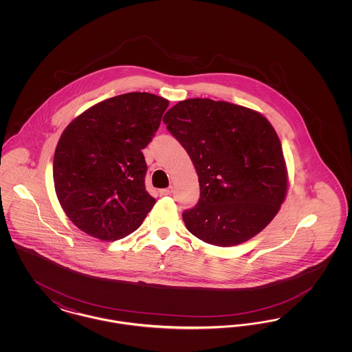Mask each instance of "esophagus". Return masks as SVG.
<instances>
[{
	"instance_id": "1",
	"label": "esophagus",
	"mask_w": 352,
	"mask_h": 352,
	"mask_svg": "<svg viewBox=\"0 0 352 352\" xmlns=\"http://www.w3.org/2000/svg\"><path fill=\"white\" fill-rule=\"evenodd\" d=\"M171 192H173V187L160 190V195H161V197H168V195H171Z\"/></svg>"
}]
</instances>
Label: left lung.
Wrapping results in <instances>:
<instances>
[{
  "instance_id": "1",
  "label": "left lung",
  "mask_w": 352,
  "mask_h": 352,
  "mask_svg": "<svg viewBox=\"0 0 352 352\" xmlns=\"http://www.w3.org/2000/svg\"><path fill=\"white\" fill-rule=\"evenodd\" d=\"M190 155L201 187L182 214L201 241L232 247L260 234L281 208L287 170L278 135L261 113L211 99H187L164 116Z\"/></svg>"
}]
</instances>
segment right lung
I'll use <instances>...</instances> for the list:
<instances>
[{"instance_id": "obj_1", "label": "right lung", "mask_w": 352, "mask_h": 352, "mask_svg": "<svg viewBox=\"0 0 352 352\" xmlns=\"http://www.w3.org/2000/svg\"><path fill=\"white\" fill-rule=\"evenodd\" d=\"M168 100L129 92L74 118L54 154V186L68 219L83 232L115 241L134 232L155 203L145 188L142 149Z\"/></svg>"}]
</instances>
